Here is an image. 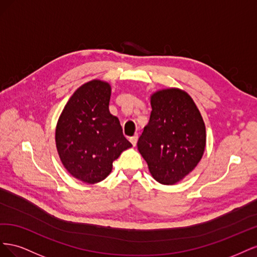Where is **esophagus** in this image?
Wrapping results in <instances>:
<instances>
[{
  "label": "esophagus",
  "instance_id": "obj_1",
  "mask_svg": "<svg viewBox=\"0 0 257 257\" xmlns=\"http://www.w3.org/2000/svg\"><path fill=\"white\" fill-rule=\"evenodd\" d=\"M137 141H138V135H137V134L134 135V136H132V137L130 138V142L132 143V145H133V146H136Z\"/></svg>",
  "mask_w": 257,
  "mask_h": 257
}]
</instances>
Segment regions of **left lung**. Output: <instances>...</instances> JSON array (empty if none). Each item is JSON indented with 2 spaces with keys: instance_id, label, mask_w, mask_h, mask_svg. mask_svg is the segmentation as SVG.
Instances as JSON below:
<instances>
[{
  "instance_id": "left-lung-1",
  "label": "left lung",
  "mask_w": 257,
  "mask_h": 257,
  "mask_svg": "<svg viewBox=\"0 0 257 257\" xmlns=\"http://www.w3.org/2000/svg\"><path fill=\"white\" fill-rule=\"evenodd\" d=\"M152 111L138 150L155 180L172 185L196 167L206 146V127L191 96L179 89L151 96Z\"/></svg>"
}]
</instances>
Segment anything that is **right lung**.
<instances>
[{
  "label": "right lung",
  "instance_id": "add662e5",
  "mask_svg": "<svg viewBox=\"0 0 257 257\" xmlns=\"http://www.w3.org/2000/svg\"><path fill=\"white\" fill-rule=\"evenodd\" d=\"M110 94L107 82L84 83L69 98L57 124L60 159L69 174L85 183L104 180L112 162L132 147L119 119L109 112Z\"/></svg>",
  "mask_w": 257,
  "mask_h": 257
}]
</instances>
